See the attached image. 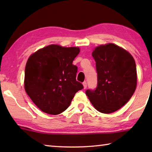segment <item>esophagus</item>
Wrapping results in <instances>:
<instances>
[{
  "label": "esophagus",
  "mask_w": 152,
  "mask_h": 152,
  "mask_svg": "<svg viewBox=\"0 0 152 152\" xmlns=\"http://www.w3.org/2000/svg\"><path fill=\"white\" fill-rule=\"evenodd\" d=\"M83 86H84V89H86L87 87V83L86 82H83Z\"/></svg>",
  "instance_id": "34e87169"
}]
</instances>
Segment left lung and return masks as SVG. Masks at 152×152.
I'll return each instance as SVG.
<instances>
[{
    "label": "left lung",
    "instance_id": "left-lung-1",
    "mask_svg": "<svg viewBox=\"0 0 152 152\" xmlns=\"http://www.w3.org/2000/svg\"><path fill=\"white\" fill-rule=\"evenodd\" d=\"M92 56L96 61L97 86L86 91L98 111L115 112L129 101L137 86V70L133 56L113 43L98 46Z\"/></svg>",
    "mask_w": 152,
    "mask_h": 152
}]
</instances>
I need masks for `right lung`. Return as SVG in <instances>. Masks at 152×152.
Wrapping results in <instances>:
<instances>
[{
  "instance_id": "right-lung-1",
  "label": "right lung",
  "mask_w": 152,
  "mask_h": 152,
  "mask_svg": "<svg viewBox=\"0 0 152 152\" xmlns=\"http://www.w3.org/2000/svg\"><path fill=\"white\" fill-rule=\"evenodd\" d=\"M80 52L76 47L50 45L30 56L25 70V89L40 110L58 115L70 106L83 85L76 81L73 61Z\"/></svg>"
}]
</instances>
